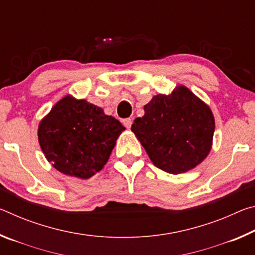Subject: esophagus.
<instances>
[{
    "instance_id": "1",
    "label": "esophagus",
    "mask_w": 255,
    "mask_h": 255,
    "mask_svg": "<svg viewBox=\"0 0 255 255\" xmlns=\"http://www.w3.org/2000/svg\"><path fill=\"white\" fill-rule=\"evenodd\" d=\"M123 124H124V126L126 127V128H130L131 127V125H132V119H130V118H126V119H124L123 120Z\"/></svg>"
}]
</instances>
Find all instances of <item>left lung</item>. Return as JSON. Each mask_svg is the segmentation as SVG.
Returning a JSON list of instances; mask_svg holds the SVG:
<instances>
[{
	"mask_svg": "<svg viewBox=\"0 0 255 255\" xmlns=\"http://www.w3.org/2000/svg\"><path fill=\"white\" fill-rule=\"evenodd\" d=\"M145 115L133 120L131 131L150 161L171 174L192 170L213 145L215 119L210 108L184 85L169 96H154Z\"/></svg>",
	"mask_w": 255,
	"mask_h": 255,
	"instance_id": "obj_1",
	"label": "left lung"
}]
</instances>
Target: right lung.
<instances>
[{"mask_svg":"<svg viewBox=\"0 0 255 255\" xmlns=\"http://www.w3.org/2000/svg\"><path fill=\"white\" fill-rule=\"evenodd\" d=\"M125 127L86 100L64 97L38 128V140L56 170L89 179L106 165Z\"/></svg>","mask_w":255,"mask_h":255,"instance_id":"add662e5","label":"right lung"}]
</instances>
